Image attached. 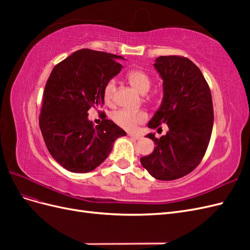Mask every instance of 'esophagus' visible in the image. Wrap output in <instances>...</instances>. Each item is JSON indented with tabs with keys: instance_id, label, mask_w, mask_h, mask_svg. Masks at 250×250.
Masks as SVG:
<instances>
[{
	"instance_id": "1",
	"label": "esophagus",
	"mask_w": 250,
	"mask_h": 250,
	"mask_svg": "<svg viewBox=\"0 0 250 250\" xmlns=\"http://www.w3.org/2000/svg\"><path fill=\"white\" fill-rule=\"evenodd\" d=\"M128 137L131 138V139H133V140H140V139H141L140 135H138V134H133V133H128Z\"/></svg>"
}]
</instances>
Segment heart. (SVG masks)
Listing matches in <instances>:
<instances>
[{
	"label": "heart",
	"mask_w": 250,
	"mask_h": 250,
	"mask_svg": "<svg viewBox=\"0 0 250 250\" xmlns=\"http://www.w3.org/2000/svg\"><path fill=\"white\" fill-rule=\"evenodd\" d=\"M127 78L131 83V85L138 90L139 93L145 95L152 84L149 75L142 70H133L128 73ZM117 82L115 79H110L103 89V99L106 104H111L115 100ZM111 119L113 122L125 130H134L137 126L144 123L147 120V113L145 111H131L128 109H119L111 113Z\"/></svg>",
	"instance_id": "1"
}]
</instances>
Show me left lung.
I'll list each match as a JSON object with an SVG mask.
<instances>
[{
    "label": "left lung",
    "instance_id": "left-lung-1",
    "mask_svg": "<svg viewBox=\"0 0 250 250\" xmlns=\"http://www.w3.org/2000/svg\"><path fill=\"white\" fill-rule=\"evenodd\" d=\"M163 79V100L149 121L154 128L167 123L169 131L154 141L153 152L141 157L151 176L174 180L192 172L208 149L213 130V101L208 82L199 67L180 56H160L153 64Z\"/></svg>",
    "mask_w": 250,
    "mask_h": 250
}]
</instances>
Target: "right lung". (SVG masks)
Listing matches in <instances>:
<instances>
[{
  "mask_svg": "<svg viewBox=\"0 0 250 250\" xmlns=\"http://www.w3.org/2000/svg\"><path fill=\"white\" fill-rule=\"evenodd\" d=\"M110 53L82 49L53 69L43 92L40 127L52 157L73 173H87L106 160L126 132L110 120L94 126L88 109L104 104L103 89L122 70Z\"/></svg>",
  "mask_w": 250,
  "mask_h": 250,
  "instance_id": "obj_1",
  "label": "right lung"
}]
</instances>
